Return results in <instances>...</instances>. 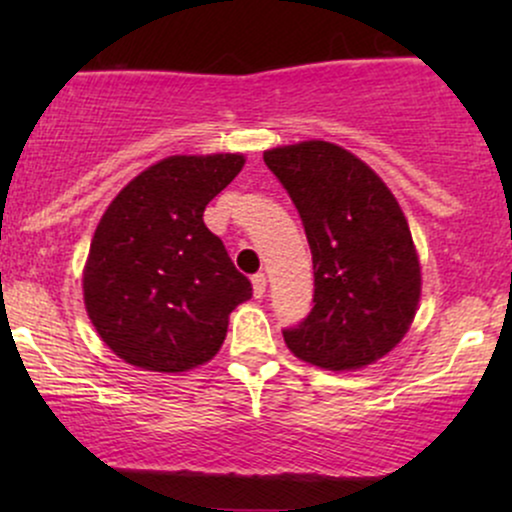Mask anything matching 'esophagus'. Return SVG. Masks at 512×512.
<instances>
[{
	"instance_id": "34e87169",
	"label": "esophagus",
	"mask_w": 512,
	"mask_h": 512,
	"mask_svg": "<svg viewBox=\"0 0 512 512\" xmlns=\"http://www.w3.org/2000/svg\"><path fill=\"white\" fill-rule=\"evenodd\" d=\"M252 291H255V298H262L264 291H267V276L262 272H257L252 276Z\"/></svg>"
}]
</instances>
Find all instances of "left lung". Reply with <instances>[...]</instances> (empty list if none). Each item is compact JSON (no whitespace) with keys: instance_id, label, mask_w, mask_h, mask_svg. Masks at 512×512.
<instances>
[{"instance_id":"1","label":"left lung","mask_w":512,"mask_h":512,"mask_svg":"<svg viewBox=\"0 0 512 512\" xmlns=\"http://www.w3.org/2000/svg\"><path fill=\"white\" fill-rule=\"evenodd\" d=\"M301 216L313 252V310L284 342L327 370L370 366L407 334L421 267L395 195L361 158L330 142L264 151Z\"/></svg>"}]
</instances>
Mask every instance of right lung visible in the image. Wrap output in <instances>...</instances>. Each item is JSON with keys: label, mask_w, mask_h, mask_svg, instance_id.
Returning <instances> with one entry per match:
<instances>
[{"label": "right lung", "mask_w": 512, "mask_h": 512, "mask_svg": "<svg viewBox=\"0 0 512 512\" xmlns=\"http://www.w3.org/2000/svg\"><path fill=\"white\" fill-rule=\"evenodd\" d=\"M243 163L240 154L168 156L105 209L84 267V303L129 366L182 373L211 361L228 315L252 296L202 219Z\"/></svg>", "instance_id": "obj_1"}]
</instances>
